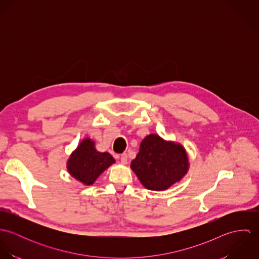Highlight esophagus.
<instances>
[{
	"label": "esophagus",
	"instance_id": "1",
	"mask_svg": "<svg viewBox=\"0 0 259 259\" xmlns=\"http://www.w3.org/2000/svg\"><path fill=\"white\" fill-rule=\"evenodd\" d=\"M120 162L123 164H125L127 162V154L125 152L120 155Z\"/></svg>",
	"mask_w": 259,
	"mask_h": 259
}]
</instances>
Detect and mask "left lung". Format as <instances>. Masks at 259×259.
<instances>
[{"instance_id": "8db88e82", "label": "left lung", "mask_w": 259, "mask_h": 259, "mask_svg": "<svg viewBox=\"0 0 259 259\" xmlns=\"http://www.w3.org/2000/svg\"><path fill=\"white\" fill-rule=\"evenodd\" d=\"M185 148L157 135L146 137L131 167L142 185L150 190H165L180 182L188 170Z\"/></svg>"}]
</instances>
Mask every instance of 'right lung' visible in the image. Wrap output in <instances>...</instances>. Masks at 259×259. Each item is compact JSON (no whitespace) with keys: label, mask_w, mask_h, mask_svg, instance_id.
<instances>
[{"label":"right lung","mask_w":259,"mask_h":259,"mask_svg":"<svg viewBox=\"0 0 259 259\" xmlns=\"http://www.w3.org/2000/svg\"><path fill=\"white\" fill-rule=\"evenodd\" d=\"M112 163H114V159L111 154L98 151L95 148V142L87 138L71 154L67 167L76 181L91 185Z\"/></svg>","instance_id":"add662e5"}]
</instances>
